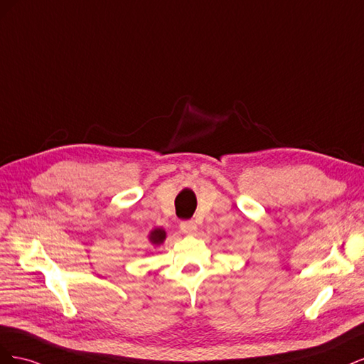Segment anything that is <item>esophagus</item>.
Masks as SVG:
<instances>
[{
	"label": "esophagus",
	"instance_id": "1",
	"mask_svg": "<svg viewBox=\"0 0 364 364\" xmlns=\"http://www.w3.org/2000/svg\"><path fill=\"white\" fill-rule=\"evenodd\" d=\"M197 229V225L194 220H183V222H181V230L183 234H194Z\"/></svg>",
	"mask_w": 364,
	"mask_h": 364
}]
</instances>
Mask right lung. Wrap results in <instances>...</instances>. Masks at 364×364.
Here are the masks:
<instances>
[{
	"label": "right lung",
	"mask_w": 364,
	"mask_h": 364,
	"mask_svg": "<svg viewBox=\"0 0 364 364\" xmlns=\"http://www.w3.org/2000/svg\"><path fill=\"white\" fill-rule=\"evenodd\" d=\"M164 240H165V230H164V229H155V230H151L150 241H151L153 245H161Z\"/></svg>",
	"instance_id": "obj_1"
}]
</instances>
